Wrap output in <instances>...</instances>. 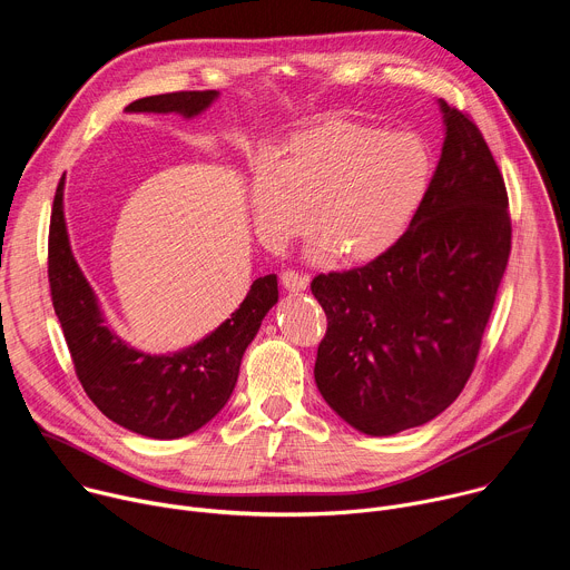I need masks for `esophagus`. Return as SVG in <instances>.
Segmentation results:
<instances>
[{
    "mask_svg": "<svg viewBox=\"0 0 570 570\" xmlns=\"http://www.w3.org/2000/svg\"><path fill=\"white\" fill-rule=\"evenodd\" d=\"M282 284H284V288H288V291H304L306 286H308V275H302V273H297V271H284L282 275Z\"/></svg>",
    "mask_w": 570,
    "mask_h": 570,
    "instance_id": "34e87169",
    "label": "esophagus"
}]
</instances>
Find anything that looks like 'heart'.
Returning <instances> with one entry per match:
<instances>
[{"label":"heart","mask_w":570,"mask_h":570,"mask_svg":"<svg viewBox=\"0 0 570 570\" xmlns=\"http://www.w3.org/2000/svg\"><path fill=\"white\" fill-rule=\"evenodd\" d=\"M433 176L426 141L415 132H387L332 119L295 132L275 167L253 185V216L268 248L308 229L320 232L315 257L334 250L365 262L383 255L420 212Z\"/></svg>","instance_id":"b5f03b06"}]
</instances>
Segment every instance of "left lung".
<instances>
[{
  "label": "left lung",
  "instance_id": "obj_1",
  "mask_svg": "<svg viewBox=\"0 0 570 570\" xmlns=\"http://www.w3.org/2000/svg\"><path fill=\"white\" fill-rule=\"evenodd\" d=\"M446 137L429 194L392 248L317 275L327 313L315 383L356 431L415 429L469 381L512 250L508 189L482 132L440 101Z\"/></svg>",
  "mask_w": 570,
  "mask_h": 570
}]
</instances>
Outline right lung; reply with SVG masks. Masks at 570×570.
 Wrapping results in <instances>:
<instances>
[{"instance_id":"obj_1","label":"right lung","mask_w":570,"mask_h":570,"mask_svg":"<svg viewBox=\"0 0 570 570\" xmlns=\"http://www.w3.org/2000/svg\"><path fill=\"white\" fill-rule=\"evenodd\" d=\"M216 97V90L155 95L132 101L126 112L196 117ZM47 273L80 385L108 420L153 440L185 438L220 413L236 385L243 352L279 295L277 275L259 277L240 306L200 343L167 356L132 350L106 324L97 295L71 255L62 180L51 207Z\"/></svg>"}]
</instances>
